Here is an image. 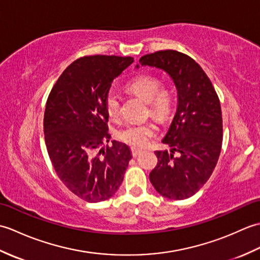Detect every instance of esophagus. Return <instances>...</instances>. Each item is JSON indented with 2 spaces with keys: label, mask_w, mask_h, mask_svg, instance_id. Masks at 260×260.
Segmentation results:
<instances>
[{
  "label": "esophagus",
  "mask_w": 260,
  "mask_h": 260,
  "mask_svg": "<svg viewBox=\"0 0 260 260\" xmlns=\"http://www.w3.org/2000/svg\"><path fill=\"white\" fill-rule=\"evenodd\" d=\"M142 152H143V151L140 150V148H135V147L132 148V154H133L134 157H136L137 155H140V154H141Z\"/></svg>",
  "instance_id": "34e87169"
}]
</instances>
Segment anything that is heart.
<instances>
[{
    "label": "heart",
    "instance_id": "1",
    "mask_svg": "<svg viewBox=\"0 0 260 260\" xmlns=\"http://www.w3.org/2000/svg\"><path fill=\"white\" fill-rule=\"evenodd\" d=\"M127 91L134 93L148 105L150 113L159 119H165L171 114L174 105V96L168 87H159L157 77L152 75H141L132 79L126 85ZM120 102L115 91H109L105 101V109L112 119L119 116ZM156 126L152 123L141 125H129L118 132V139L133 147H143L150 143L156 134Z\"/></svg>",
    "mask_w": 260,
    "mask_h": 260
}]
</instances>
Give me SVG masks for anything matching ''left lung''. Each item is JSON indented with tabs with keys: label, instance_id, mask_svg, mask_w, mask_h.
Listing matches in <instances>:
<instances>
[{
	"label": "left lung",
	"instance_id": "1",
	"mask_svg": "<svg viewBox=\"0 0 260 260\" xmlns=\"http://www.w3.org/2000/svg\"><path fill=\"white\" fill-rule=\"evenodd\" d=\"M143 66L167 73L178 91V108L162 140L171 150L155 152L157 165L150 181L162 197L184 200L206 184L217 165L222 144L219 98L206 73L184 53L164 50L146 54L135 68Z\"/></svg>",
	"mask_w": 260,
	"mask_h": 260
}]
</instances>
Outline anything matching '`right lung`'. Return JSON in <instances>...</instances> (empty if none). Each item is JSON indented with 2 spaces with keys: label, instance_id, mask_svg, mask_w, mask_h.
<instances>
[{
  "label": "right lung",
  "instance_id": "obj_1",
  "mask_svg": "<svg viewBox=\"0 0 260 260\" xmlns=\"http://www.w3.org/2000/svg\"><path fill=\"white\" fill-rule=\"evenodd\" d=\"M133 61L132 57L80 58L68 66L48 97L43 131L49 157L63 184L88 202L112 198L133 157L120 142L103 146L110 140L106 96Z\"/></svg>",
  "mask_w": 260,
  "mask_h": 260
}]
</instances>
